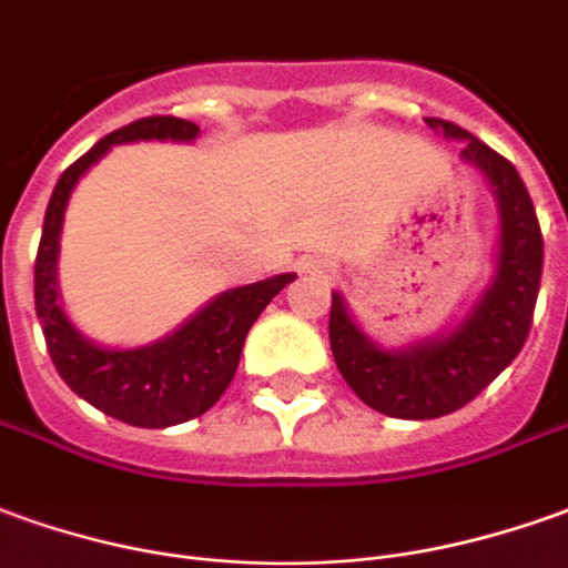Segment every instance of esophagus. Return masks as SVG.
<instances>
[{
	"label": "esophagus",
	"instance_id": "34e87169",
	"mask_svg": "<svg viewBox=\"0 0 568 568\" xmlns=\"http://www.w3.org/2000/svg\"><path fill=\"white\" fill-rule=\"evenodd\" d=\"M303 272H312V275H327V272H331V265H324V262L318 260H308L303 262Z\"/></svg>",
	"mask_w": 568,
	"mask_h": 568
}]
</instances>
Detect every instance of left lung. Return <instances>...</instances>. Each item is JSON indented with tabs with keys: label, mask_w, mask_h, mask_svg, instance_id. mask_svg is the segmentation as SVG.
<instances>
[{
	"label": "left lung",
	"mask_w": 568,
	"mask_h": 568,
	"mask_svg": "<svg viewBox=\"0 0 568 568\" xmlns=\"http://www.w3.org/2000/svg\"><path fill=\"white\" fill-rule=\"evenodd\" d=\"M448 139H464V160L486 172L500 206V260L491 291L473 315L445 339H429L408 352H383L355 324L343 300L331 303V349L343 381L355 396L386 417L433 420L464 408L479 396L526 346L535 300L541 287L545 237L535 203L519 172L467 129L426 116Z\"/></svg>",
	"instance_id": "left-lung-1"
}]
</instances>
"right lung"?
<instances>
[{
    "label": "right lung",
    "instance_id": "obj_1",
    "mask_svg": "<svg viewBox=\"0 0 568 568\" xmlns=\"http://www.w3.org/2000/svg\"><path fill=\"white\" fill-rule=\"evenodd\" d=\"M201 129L179 116H144L129 126L104 135L95 148H89L77 163H70L58 179L52 201L42 222L37 265H33V296L37 318L61 381L70 389L108 417H116L129 426L163 429L201 417L229 389L246 331L262 315V308L275 300L293 281V275H277L250 287H237L216 296L210 306L197 312L187 324L154 346L129 352H113L92 346L82 339L64 312L58 306L54 291V260H58V234L64 222V206L80 175L95 160H101L111 144L139 142V139H175L191 142Z\"/></svg>",
    "mask_w": 568,
    "mask_h": 568
}]
</instances>
